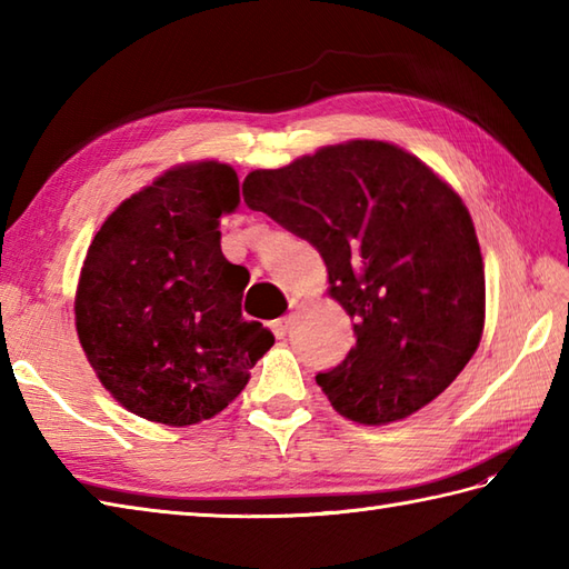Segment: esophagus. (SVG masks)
I'll return each mask as SVG.
<instances>
[{
  "label": "esophagus",
  "mask_w": 569,
  "mask_h": 569,
  "mask_svg": "<svg viewBox=\"0 0 569 569\" xmlns=\"http://www.w3.org/2000/svg\"><path fill=\"white\" fill-rule=\"evenodd\" d=\"M293 322H296V316H283V318H278V320L271 322V330H273L276 337H286Z\"/></svg>",
  "instance_id": "esophagus-1"
}]
</instances>
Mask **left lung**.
I'll return each mask as SVG.
<instances>
[{
    "instance_id": "left-lung-1",
    "label": "left lung",
    "mask_w": 569,
    "mask_h": 569,
    "mask_svg": "<svg viewBox=\"0 0 569 569\" xmlns=\"http://www.w3.org/2000/svg\"><path fill=\"white\" fill-rule=\"evenodd\" d=\"M244 202L308 239L357 345L316 381L359 426L432 403L475 357L487 288L475 222L418 156L352 139L244 178Z\"/></svg>"
}]
</instances>
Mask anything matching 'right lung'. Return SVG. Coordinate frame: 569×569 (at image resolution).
<instances>
[{
	"label": "right lung",
	"mask_w": 569,
	"mask_h": 569,
	"mask_svg": "<svg viewBox=\"0 0 569 569\" xmlns=\"http://www.w3.org/2000/svg\"><path fill=\"white\" fill-rule=\"evenodd\" d=\"M239 208L229 163L168 168L102 222L82 261L76 330L100 383L129 413L196 426L244 391L273 345L241 318L244 266L220 249V217Z\"/></svg>",
	"instance_id": "1"
}]
</instances>
